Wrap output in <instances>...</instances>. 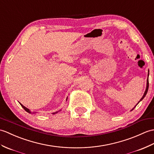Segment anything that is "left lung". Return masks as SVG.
<instances>
[{"label":"left lung","mask_w":154,"mask_h":154,"mask_svg":"<svg viewBox=\"0 0 154 154\" xmlns=\"http://www.w3.org/2000/svg\"><path fill=\"white\" fill-rule=\"evenodd\" d=\"M148 75H149V71H148ZM148 87H149V82H148V79H147V84H146V91H145V92H144V95H143V96H142V98L140 100V101H139V102H138L137 104L134 106V108H135V107L137 106L138 104V103H139V102H140V101H142V100L144 99V98L145 97L146 95V94H147V92H148ZM134 108H133V109H131V111H132V110H133V109H134Z\"/></svg>","instance_id":"obj_1"}]
</instances>
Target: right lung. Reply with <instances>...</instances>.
I'll use <instances>...</instances> for the list:
<instances>
[{
    "label": "right lung",
    "instance_id": "obj_1",
    "mask_svg": "<svg viewBox=\"0 0 154 154\" xmlns=\"http://www.w3.org/2000/svg\"><path fill=\"white\" fill-rule=\"evenodd\" d=\"M20 104H21V107H22V108L25 109V110H26V112H28V113H31V111L29 110V109L28 108H26V107H25L24 106H23L22 104H21V103H20ZM58 112H56V113H53V114H55V113H58Z\"/></svg>",
    "mask_w": 154,
    "mask_h": 154
}]
</instances>
